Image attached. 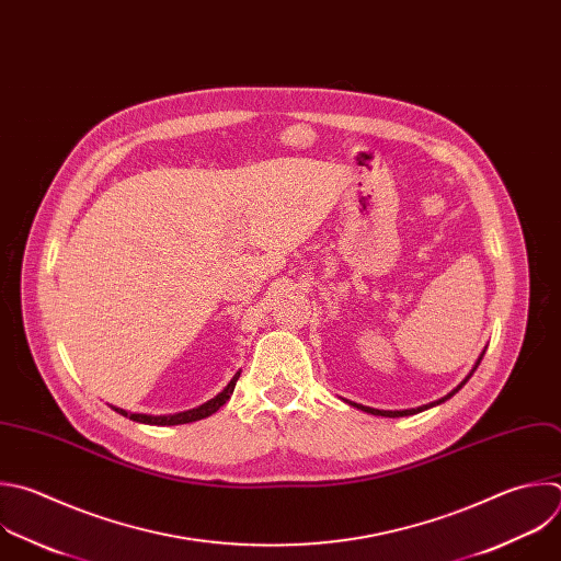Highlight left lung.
Segmentation results:
<instances>
[{"instance_id": "obj_1", "label": "left lung", "mask_w": 561, "mask_h": 561, "mask_svg": "<svg viewBox=\"0 0 561 561\" xmlns=\"http://www.w3.org/2000/svg\"><path fill=\"white\" fill-rule=\"evenodd\" d=\"M482 356H484V350H482V354L478 356V360H476V365H473V369L469 371V375L465 377V381H460V386L458 388H454L447 397H443V399H438V401H434V403H430V405H423V408H412V410H375V408H367V405H358V403H352L350 401V405L352 408H356V410H360V412H367V414H375V416H388V419H399V416H412V414H419V412H423V410H430V408H436V405H440V403H445L447 399H451L471 377H473V371L478 369V365H480V360H482Z\"/></svg>"}]
</instances>
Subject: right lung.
Listing matches in <instances>:
<instances>
[{"label":"right lung","instance_id":"right-lung-1","mask_svg":"<svg viewBox=\"0 0 561 561\" xmlns=\"http://www.w3.org/2000/svg\"><path fill=\"white\" fill-rule=\"evenodd\" d=\"M238 379H240V371L238 375L229 381V386L216 397V399H211V401H207V403H203L201 408H194V410H186V412H178V414H167V416H149V414H129V412H125V410H121V408H112L114 412H118V414H123L125 419H129V421H136V423H145V425H160V427H169V425H186V423H196V421H203V419H207V416H211V414H216L229 399H231V394H233V390H236V383H238Z\"/></svg>","mask_w":561,"mask_h":561}]
</instances>
